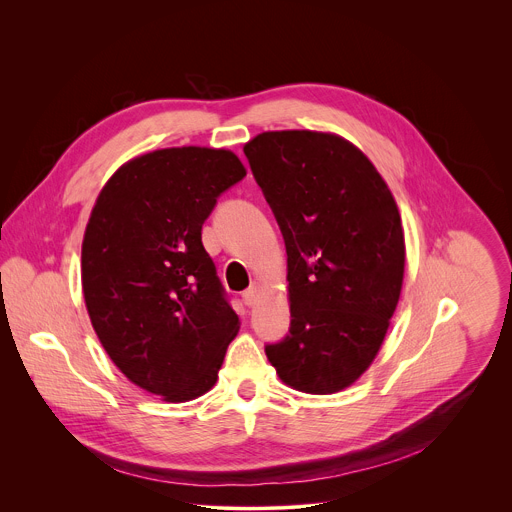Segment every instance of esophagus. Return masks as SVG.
Returning a JSON list of instances; mask_svg holds the SVG:
<instances>
[{
	"mask_svg": "<svg viewBox=\"0 0 512 512\" xmlns=\"http://www.w3.org/2000/svg\"><path fill=\"white\" fill-rule=\"evenodd\" d=\"M259 296H261V285L259 283H253L245 294H243V302L249 306V308H253L257 302H259Z\"/></svg>",
	"mask_w": 512,
	"mask_h": 512,
	"instance_id": "esophagus-1",
	"label": "esophagus"
}]
</instances>
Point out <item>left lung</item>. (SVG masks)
Returning a JSON list of instances; mask_svg holds the SVG:
<instances>
[{
  "label": "left lung",
  "instance_id": "left-lung-1",
  "mask_svg": "<svg viewBox=\"0 0 512 512\" xmlns=\"http://www.w3.org/2000/svg\"><path fill=\"white\" fill-rule=\"evenodd\" d=\"M243 152L287 253L289 334L265 354L287 387L338 393L371 367L399 304L397 202L373 162L336 133L263 131Z\"/></svg>",
  "mask_w": 512,
  "mask_h": 512
}]
</instances>
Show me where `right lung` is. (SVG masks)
Returning a JSON list of instances; mask_svg holds the SVG:
<instances>
[{"mask_svg": "<svg viewBox=\"0 0 512 512\" xmlns=\"http://www.w3.org/2000/svg\"><path fill=\"white\" fill-rule=\"evenodd\" d=\"M245 176L231 150H156L125 162L91 210L81 253L91 324L115 367L168 403L208 393L239 332L202 225Z\"/></svg>", "mask_w": 512, "mask_h": 512, "instance_id": "add662e5", "label": "right lung"}]
</instances>
